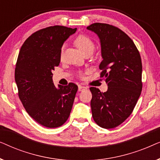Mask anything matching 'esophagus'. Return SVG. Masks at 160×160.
Returning a JSON list of instances; mask_svg holds the SVG:
<instances>
[{
  "label": "esophagus",
  "instance_id": "34e87169",
  "mask_svg": "<svg viewBox=\"0 0 160 160\" xmlns=\"http://www.w3.org/2000/svg\"><path fill=\"white\" fill-rule=\"evenodd\" d=\"M87 89V87H84V86H83V85H81V84L78 85V89L79 92L85 90V89Z\"/></svg>",
  "mask_w": 160,
  "mask_h": 160
}]
</instances>
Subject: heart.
Instances as JSON below:
<instances>
[{
  "instance_id": "heart-1",
  "label": "heart",
  "mask_w": 160,
  "mask_h": 160,
  "mask_svg": "<svg viewBox=\"0 0 160 160\" xmlns=\"http://www.w3.org/2000/svg\"><path fill=\"white\" fill-rule=\"evenodd\" d=\"M73 43L83 54L88 52L92 53L95 47L92 40L85 35H78L74 39Z\"/></svg>"
}]
</instances>
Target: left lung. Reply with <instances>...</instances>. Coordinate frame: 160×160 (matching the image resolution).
Here are the masks:
<instances>
[{
  "instance_id": "1",
  "label": "left lung",
  "mask_w": 160,
  "mask_h": 160,
  "mask_svg": "<svg viewBox=\"0 0 160 160\" xmlns=\"http://www.w3.org/2000/svg\"><path fill=\"white\" fill-rule=\"evenodd\" d=\"M97 34L101 47L100 77L108 90L90 87L91 109L95 122L106 129L114 128L132 113L142 90V62L132 39L117 27L94 23L87 28Z\"/></svg>"
}]
</instances>
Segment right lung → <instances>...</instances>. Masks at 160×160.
I'll return each instance as SVG.
<instances>
[{"label": "right lung", "instance_id": "add662e5", "mask_svg": "<svg viewBox=\"0 0 160 160\" xmlns=\"http://www.w3.org/2000/svg\"><path fill=\"white\" fill-rule=\"evenodd\" d=\"M76 28L55 25L38 30L22 46L15 68L19 98L28 114L48 128L68 119L77 85L54 86L52 71L60 62L61 49Z\"/></svg>", "mask_w": 160, "mask_h": 160}]
</instances>
